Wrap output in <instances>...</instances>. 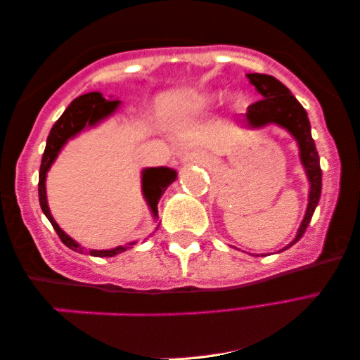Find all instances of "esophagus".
I'll return each mask as SVG.
<instances>
[{
  "mask_svg": "<svg viewBox=\"0 0 360 360\" xmlns=\"http://www.w3.org/2000/svg\"><path fill=\"white\" fill-rule=\"evenodd\" d=\"M204 159H205L204 153H201V151H191V153H188V155H186L185 161L186 162H202Z\"/></svg>",
  "mask_w": 360,
  "mask_h": 360,
  "instance_id": "1",
  "label": "esophagus"
}]
</instances>
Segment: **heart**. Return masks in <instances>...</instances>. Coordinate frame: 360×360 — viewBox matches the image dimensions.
<instances>
[{
    "label": "heart",
    "instance_id": "heart-1",
    "mask_svg": "<svg viewBox=\"0 0 360 360\" xmlns=\"http://www.w3.org/2000/svg\"><path fill=\"white\" fill-rule=\"evenodd\" d=\"M220 102V96L219 94H205V96H201L198 98H194L193 102L185 105V108L181 110V115H184L185 120H194V117L201 116L205 111L210 110L212 107H215L217 103Z\"/></svg>",
    "mask_w": 360,
    "mask_h": 360
}]
</instances>
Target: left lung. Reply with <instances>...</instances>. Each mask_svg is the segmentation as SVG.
Instances as JSON below:
<instances>
[{
  "label": "left lung",
  "mask_w": 360,
  "mask_h": 360,
  "mask_svg": "<svg viewBox=\"0 0 360 360\" xmlns=\"http://www.w3.org/2000/svg\"><path fill=\"white\" fill-rule=\"evenodd\" d=\"M247 78L262 94V100L252 103L247 108V113L239 122L245 127H263L266 124H278L287 129L297 140L300 148V159L306 170L309 180V202L306 209L304 219L298 228L295 239L288 244L285 249L292 247L300 239L308 228L313 214L319 204L321 190H322V170L319 164V155H317L314 140L311 137V124L304 108L300 105L298 100L292 96V92L278 81L274 76L262 73H249ZM282 249V250H285Z\"/></svg>",
  "instance_id": "8db88e82"
}]
</instances>
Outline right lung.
<instances>
[{"instance_id": "1", "label": "right lung", "mask_w": 360, "mask_h": 360, "mask_svg": "<svg viewBox=\"0 0 360 360\" xmlns=\"http://www.w3.org/2000/svg\"><path fill=\"white\" fill-rule=\"evenodd\" d=\"M120 100H107L100 92H89L84 96H79L75 98L68 108L63 111V115L58 117L57 122L52 126L49 135H47L46 150L43 153V159H41L39 167V181H38V194H39V205L43 209L47 220L51 221L52 228L56 229L62 243L75 252L84 253V247H81L76 240L70 238L68 234L63 233V229L57 225L54 217L51 215L49 205H47L46 198V175L47 170L51 169L52 162L56 161L58 153L63 148L70 139H73L76 134H79L84 127H92L98 124L100 121L113 115L116 108L120 107ZM176 179V172L174 169L169 167H150L141 172V190H143V196L148 202L153 217H158V202L164 191L167 190L170 184H174ZM135 243H131L132 245ZM129 245H120L110 250H89L92 257H115L117 253L124 252L129 249Z\"/></svg>"}]
</instances>
